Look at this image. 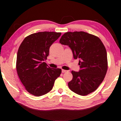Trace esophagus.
<instances>
[{
	"instance_id": "1",
	"label": "esophagus",
	"mask_w": 121,
	"mask_h": 121,
	"mask_svg": "<svg viewBox=\"0 0 121 121\" xmlns=\"http://www.w3.org/2000/svg\"><path fill=\"white\" fill-rule=\"evenodd\" d=\"M68 72V70H64V69H62V73H65V72Z\"/></svg>"
}]
</instances>
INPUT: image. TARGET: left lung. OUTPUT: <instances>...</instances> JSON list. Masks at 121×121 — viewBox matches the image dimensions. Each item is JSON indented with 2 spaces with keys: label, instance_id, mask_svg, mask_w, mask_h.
<instances>
[{
  "label": "left lung",
  "instance_id": "obj_1",
  "mask_svg": "<svg viewBox=\"0 0 121 121\" xmlns=\"http://www.w3.org/2000/svg\"><path fill=\"white\" fill-rule=\"evenodd\" d=\"M59 43L68 45L74 59L79 58V72H71L68 85L72 91L86 95L95 91L102 82L108 68L106 48L97 36L84 32L65 33Z\"/></svg>",
  "mask_w": 121,
  "mask_h": 121
}]
</instances>
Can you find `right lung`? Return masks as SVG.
Masks as SVG:
<instances>
[{
    "label": "right lung",
    "mask_w": 121,
    "mask_h": 121,
    "mask_svg": "<svg viewBox=\"0 0 121 121\" xmlns=\"http://www.w3.org/2000/svg\"><path fill=\"white\" fill-rule=\"evenodd\" d=\"M61 33L43 32L33 33L24 38L17 53V73L26 90L35 96H41L52 89L62 69L48 67L44 60L51 45Z\"/></svg>",
    "instance_id": "obj_1"
}]
</instances>
